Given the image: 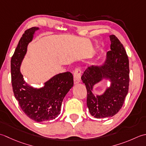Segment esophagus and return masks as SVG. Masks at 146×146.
<instances>
[{
  "mask_svg": "<svg viewBox=\"0 0 146 146\" xmlns=\"http://www.w3.org/2000/svg\"><path fill=\"white\" fill-rule=\"evenodd\" d=\"M81 71L79 68H77L75 69L74 72V84H78L81 81Z\"/></svg>",
  "mask_w": 146,
  "mask_h": 146,
  "instance_id": "esophagus-1",
  "label": "esophagus"
}]
</instances>
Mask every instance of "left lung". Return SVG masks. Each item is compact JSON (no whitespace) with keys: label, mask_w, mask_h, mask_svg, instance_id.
<instances>
[{"label":"left lung","mask_w":146,"mask_h":146,"mask_svg":"<svg viewBox=\"0 0 146 146\" xmlns=\"http://www.w3.org/2000/svg\"><path fill=\"white\" fill-rule=\"evenodd\" d=\"M110 51L100 65L88 67L81 79L87 90V106L96 118L112 117L121 109L129 91V63L123 44L115 35L110 36ZM105 80L110 86L102 95L93 93L94 86Z\"/></svg>","instance_id":"1"}]
</instances>
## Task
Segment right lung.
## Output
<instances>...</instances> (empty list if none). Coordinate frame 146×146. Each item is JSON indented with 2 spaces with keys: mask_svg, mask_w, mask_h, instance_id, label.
Listing matches in <instances>:
<instances>
[{
  "mask_svg": "<svg viewBox=\"0 0 146 146\" xmlns=\"http://www.w3.org/2000/svg\"><path fill=\"white\" fill-rule=\"evenodd\" d=\"M38 27L25 31L17 44L11 62L12 86L21 108L29 118L37 122L49 121L60 113L64 98L73 87L72 74L60 73L51 77L42 87L35 88L24 79L20 68L27 53L28 44L33 39Z\"/></svg>",
  "mask_w": 146,
  "mask_h": 146,
  "instance_id": "right-lung-1",
  "label": "right lung"
}]
</instances>
